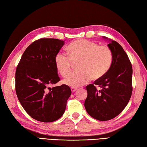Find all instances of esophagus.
Here are the masks:
<instances>
[{"label":"esophagus","instance_id":"esophagus-1","mask_svg":"<svg viewBox=\"0 0 147 147\" xmlns=\"http://www.w3.org/2000/svg\"><path fill=\"white\" fill-rule=\"evenodd\" d=\"M77 89H78V88H74V87L71 88V91H72V92H75V91H76Z\"/></svg>","mask_w":147,"mask_h":147}]
</instances>
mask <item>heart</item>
Masks as SVG:
<instances>
[{
  "label": "heart",
  "instance_id": "1",
  "mask_svg": "<svg viewBox=\"0 0 147 147\" xmlns=\"http://www.w3.org/2000/svg\"><path fill=\"white\" fill-rule=\"evenodd\" d=\"M68 56L58 53L55 63L58 72L63 78L67 77L72 69L73 63L76 64L78 71L71 74L63 81V83L71 87H78L89 82L102 78L109 69L112 55L110 48L105 45L86 40L71 43L67 48Z\"/></svg>",
  "mask_w": 147,
  "mask_h": 147
}]
</instances>
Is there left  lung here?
Masks as SVG:
<instances>
[{
	"label": "left lung",
	"instance_id": "left-lung-1",
	"mask_svg": "<svg viewBox=\"0 0 147 147\" xmlns=\"http://www.w3.org/2000/svg\"><path fill=\"white\" fill-rule=\"evenodd\" d=\"M112 55L109 69L94 84L86 86V110L94 119L100 121L114 119L126 107L132 92V66L123 48L117 41L108 39ZM96 86L101 89L97 90Z\"/></svg>",
	"mask_w": 147,
	"mask_h": 147
}]
</instances>
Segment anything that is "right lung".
I'll return each instance as SVG.
<instances>
[{"label": "right lung", "instance_id": "add662e5", "mask_svg": "<svg viewBox=\"0 0 147 147\" xmlns=\"http://www.w3.org/2000/svg\"><path fill=\"white\" fill-rule=\"evenodd\" d=\"M65 41L41 38L22 55L16 69V91L27 114L38 121L51 122L63 115L71 94L68 86L50 88L59 81L55 63Z\"/></svg>", "mask_w": 147, "mask_h": 147}]
</instances>
